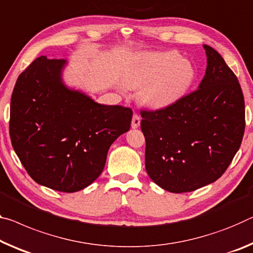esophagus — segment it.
<instances>
[{"instance_id": "esophagus-1", "label": "esophagus", "mask_w": 253, "mask_h": 253, "mask_svg": "<svg viewBox=\"0 0 253 253\" xmlns=\"http://www.w3.org/2000/svg\"><path fill=\"white\" fill-rule=\"evenodd\" d=\"M139 125H141V117H139V115L137 114H134L133 116V119H131V128H138Z\"/></svg>"}]
</instances>
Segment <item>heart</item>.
I'll use <instances>...</instances> for the list:
<instances>
[{"mask_svg":"<svg viewBox=\"0 0 253 253\" xmlns=\"http://www.w3.org/2000/svg\"><path fill=\"white\" fill-rule=\"evenodd\" d=\"M194 80V69L174 51H148L136 58L126 75L129 87L143 86L141 100L146 106L170 105L186 92Z\"/></svg>","mask_w":253,"mask_h":253,"instance_id":"1","label":"heart"}]
</instances>
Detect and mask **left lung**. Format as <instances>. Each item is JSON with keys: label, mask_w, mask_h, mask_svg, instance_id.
Listing matches in <instances>:
<instances>
[{"label": "left lung", "mask_w": 253, "mask_h": 253, "mask_svg": "<svg viewBox=\"0 0 253 253\" xmlns=\"http://www.w3.org/2000/svg\"><path fill=\"white\" fill-rule=\"evenodd\" d=\"M207 67L198 90L163 109L142 110L145 168L162 189L180 194L217 180L241 145L244 98L235 74L204 45Z\"/></svg>", "instance_id": "8db88e82"}]
</instances>
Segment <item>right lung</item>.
Here are the masks:
<instances>
[{
  "label": "right lung",
  "instance_id": "right-lung-1",
  "mask_svg": "<svg viewBox=\"0 0 253 253\" xmlns=\"http://www.w3.org/2000/svg\"><path fill=\"white\" fill-rule=\"evenodd\" d=\"M66 64L40 56L19 75L11 97L10 137L36 182L75 192L101 174L111 144L129 130L133 111L100 105L67 87L62 79Z\"/></svg>",
  "mask_w": 253,
  "mask_h": 253
}]
</instances>
